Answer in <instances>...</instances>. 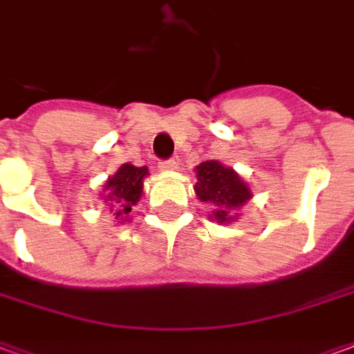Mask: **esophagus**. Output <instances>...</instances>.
Listing matches in <instances>:
<instances>
[{"instance_id":"34e87169","label":"esophagus","mask_w":354,"mask_h":354,"mask_svg":"<svg viewBox=\"0 0 354 354\" xmlns=\"http://www.w3.org/2000/svg\"><path fill=\"white\" fill-rule=\"evenodd\" d=\"M159 169L162 170V172H172V170L178 169V162L174 159L162 160V162H159Z\"/></svg>"}]
</instances>
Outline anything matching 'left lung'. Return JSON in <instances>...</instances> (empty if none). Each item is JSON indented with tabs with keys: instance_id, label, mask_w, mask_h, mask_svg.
Returning <instances> with one entry per match:
<instances>
[{
	"instance_id": "1",
	"label": "left lung",
	"mask_w": 354,
	"mask_h": 354,
	"mask_svg": "<svg viewBox=\"0 0 354 354\" xmlns=\"http://www.w3.org/2000/svg\"><path fill=\"white\" fill-rule=\"evenodd\" d=\"M195 172V195L199 201L211 205V218L220 224H230L237 218L236 211L243 207L253 194L236 170L224 167L218 160H205Z\"/></svg>"
}]
</instances>
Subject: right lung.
Instances as JSON below:
<instances>
[{"label": "right lung", "instance_id": "add662e5", "mask_svg": "<svg viewBox=\"0 0 354 354\" xmlns=\"http://www.w3.org/2000/svg\"><path fill=\"white\" fill-rule=\"evenodd\" d=\"M147 167H134V165H122L120 169L109 178L105 184V201L109 211L117 220L126 222L128 214L136 203L140 201L143 194V178L147 176Z\"/></svg>", "mask_w": 354, "mask_h": 354}]
</instances>
